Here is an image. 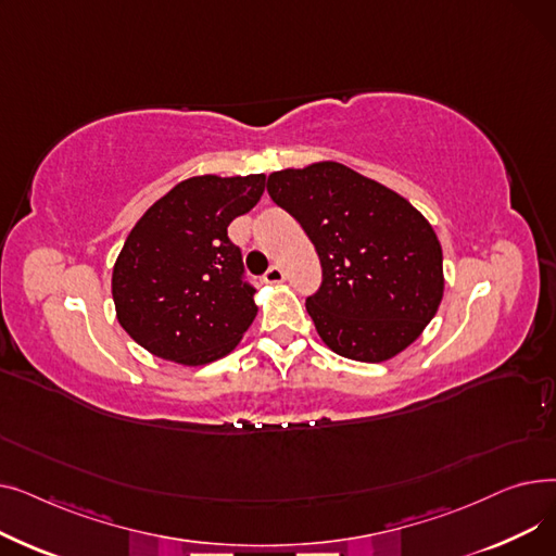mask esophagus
Masks as SVG:
<instances>
[{
    "mask_svg": "<svg viewBox=\"0 0 556 556\" xmlns=\"http://www.w3.org/2000/svg\"><path fill=\"white\" fill-rule=\"evenodd\" d=\"M263 281H266V283H281V281H283V270H281V266H270V268L266 270V275H263Z\"/></svg>",
    "mask_w": 556,
    "mask_h": 556,
    "instance_id": "1",
    "label": "esophagus"
}]
</instances>
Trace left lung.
Returning <instances> with one entry per match:
<instances>
[{"label":"left lung","instance_id":"8db88e82","mask_svg":"<svg viewBox=\"0 0 556 556\" xmlns=\"http://www.w3.org/2000/svg\"><path fill=\"white\" fill-rule=\"evenodd\" d=\"M268 193L315 245L323 283L306 311L336 354L381 363L413 344L444 295L442 245L392 189L338 162L270 173Z\"/></svg>","mask_w":556,"mask_h":556}]
</instances>
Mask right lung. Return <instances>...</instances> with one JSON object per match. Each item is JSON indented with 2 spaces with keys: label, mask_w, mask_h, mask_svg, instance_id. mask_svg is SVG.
<instances>
[{
  "label": "right lung",
  "mask_w": 556,
  "mask_h": 556,
  "mask_svg": "<svg viewBox=\"0 0 556 556\" xmlns=\"http://www.w3.org/2000/svg\"><path fill=\"white\" fill-rule=\"evenodd\" d=\"M266 175H198L146 212L112 270L116 319L151 354L204 365L229 354L256 315L229 223L248 214Z\"/></svg>",
  "instance_id": "1"
}]
</instances>
